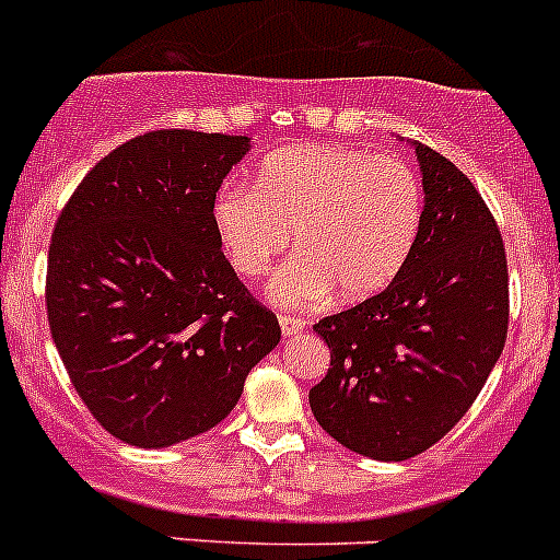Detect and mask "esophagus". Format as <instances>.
Masks as SVG:
<instances>
[{
	"label": "esophagus",
	"mask_w": 560,
	"mask_h": 560,
	"mask_svg": "<svg viewBox=\"0 0 560 560\" xmlns=\"http://www.w3.org/2000/svg\"><path fill=\"white\" fill-rule=\"evenodd\" d=\"M277 322H280V330H283V336H300V332L305 330V319H300V316L280 314L277 316Z\"/></svg>",
	"instance_id": "1"
}]
</instances>
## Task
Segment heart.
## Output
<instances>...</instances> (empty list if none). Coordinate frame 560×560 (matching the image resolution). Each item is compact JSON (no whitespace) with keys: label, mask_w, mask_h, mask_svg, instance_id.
Instances as JSON below:
<instances>
[{"label":"heart","mask_w":560,"mask_h":560,"mask_svg":"<svg viewBox=\"0 0 560 560\" xmlns=\"http://www.w3.org/2000/svg\"><path fill=\"white\" fill-rule=\"evenodd\" d=\"M422 213L408 163L330 143L271 152L253 186L228 183L213 199V228L238 275H264L294 233L300 253L269 289L283 305H311L332 289L352 302L381 294L408 264Z\"/></svg>","instance_id":"1"}]
</instances>
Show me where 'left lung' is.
<instances>
[{"instance_id": "1", "label": "left lung", "mask_w": 560, "mask_h": 560, "mask_svg": "<svg viewBox=\"0 0 560 560\" xmlns=\"http://www.w3.org/2000/svg\"><path fill=\"white\" fill-rule=\"evenodd\" d=\"M424 213L388 289L314 330L330 369L307 394L322 430L366 458L408 460L460 422L505 347L508 260L471 179L417 143Z\"/></svg>"}]
</instances>
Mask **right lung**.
<instances>
[{"label":"right lung","instance_id":"right-lung-1","mask_svg":"<svg viewBox=\"0 0 560 560\" xmlns=\"http://www.w3.org/2000/svg\"><path fill=\"white\" fill-rule=\"evenodd\" d=\"M246 136L152 130L102 158L60 210L46 316L71 386L136 447L217 428L280 325L224 258L213 228Z\"/></svg>","mask_w":560,"mask_h":560}]
</instances>
